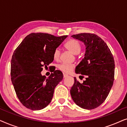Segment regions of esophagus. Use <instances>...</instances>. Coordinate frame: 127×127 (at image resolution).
Returning a JSON list of instances; mask_svg holds the SVG:
<instances>
[{
	"label": "esophagus",
	"instance_id": "esophagus-1",
	"mask_svg": "<svg viewBox=\"0 0 127 127\" xmlns=\"http://www.w3.org/2000/svg\"><path fill=\"white\" fill-rule=\"evenodd\" d=\"M67 76H68V75H67V74H65V73H64V78H65V77H67Z\"/></svg>",
	"mask_w": 127,
	"mask_h": 127
}]
</instances>
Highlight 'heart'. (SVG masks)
<instances>
[{
	"label": "heart",
	"mask_w": 127,
	"mask_h": 127,
	"mask_svg": "<svg viewBox=\"0 0 127 127\" xmlns=\"http://www.w3.org/2000/svg\"><path fill=\"white\" fill-rule=\"evenodd\" d=\"M65 47L67 50H69L73 54H78L81 51V46L79 41L75 39H70L66 41L65 44ZM61 51L59 48H57L53 52V58L55 60H58L60 59ZM74 64H68L63 63L58 66V69L63 72L69 73L71 72L74 69Z\"/></svg>",
	"instance_id": "heart-1"
}]
</instances>
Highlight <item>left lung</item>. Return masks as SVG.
<instances>
[{"mask_svg": "<svg viewBox=\"0 0 127 127\" xmlns=\"http://www.w3.org/2000/svg\"><path fill=\"white\" fill-rule=\"evenodd\" d=\"M72 37L83 41L86 46L84 58L75 70L76 73L85 75L86 80L80 83L74 77L70 95L79 107L91 110L103 103L112 87L114 58L106 43L96 34L83 33Z\"/></svg>", "mask_w": 127, "mask_h": 127, "instance_id": "left-lung-1", "label": "left lung"}]
</instances>
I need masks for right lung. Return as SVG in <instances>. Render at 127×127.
<instances>
[{"mask_svg":"<svg viewBox=\"0 0 127 127\" xmlns=\"http://www.w3.org/2000/svg\"><path fill=\"white\" fill-rule=\"evenodd\" d=\"M67 37L32 33L26 36L14 52L11 81L17 97L27 108L41 110L51 102L55 87L63 79V74L54 69L46 78L41 72L43 66L47 67L53 61L54 51Z\"/></svg>","mask_w":127,"mask_h":127,"instance_id":"1","label":"right lung"}]
</instances>
